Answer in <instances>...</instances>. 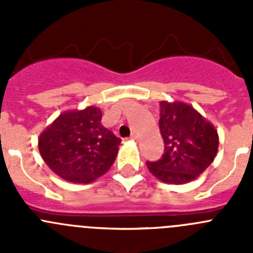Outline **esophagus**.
I'll list each match as a JSON object with an SVG mask.
<instances>
[{"instance_id":"34e87169","label":"esophagus","mask_w":253,"mask_h":253,"mask_svg":"<svg viewBox=\"0 0 253 253\" xmlns=\"http://www.w3.org/2000/svg\"><path fill=\"white\" fill-rule=\"evenodd\" d=\"M138 138H139L138 134H135V133H133V134H131V135H130L131 140H138Z\"/></svg>"}]
</instances>
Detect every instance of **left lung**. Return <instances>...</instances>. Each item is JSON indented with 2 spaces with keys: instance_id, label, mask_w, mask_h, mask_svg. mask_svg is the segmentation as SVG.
<instances>
[{
  "instance_id": "1",
  "label": "left lung",
  "mask_w": 253,
  "mask_h": 253,
  "mask_svg": "<svg viewBox=\"0 0 253 253\" xmlns=\"http://www.w3.org/2000/svg\"><path fill=\"white\" fill-rule=\"evenodd\" d=\"M159 128L164 154L158 161H146L154 176L167 184H185L210 167L217 153V131L191 105L161 102Z\"/></svg>"
}]
</instances>
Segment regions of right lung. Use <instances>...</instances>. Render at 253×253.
<instances>
[{"label": "right lung", "mask_w": 253, "mask_h": 253, "mask_svg": "<svg viewBox=\"0 0 253 253\" xmlns=\"http://www.w3.org/2000/svg\"><path fill=\"white\" fill-rule=\"evenodd\" d=\"M100 120L102 110L95 107L59 115L38 139L45 164L58 176L78 184H88L105 174L122 140Z\"/></svg>", "instance_id": "obj_1"}]
</instances>
